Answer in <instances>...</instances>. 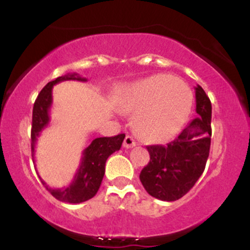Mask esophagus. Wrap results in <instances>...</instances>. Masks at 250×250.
Segmentation results:
<instances>
[{"mask_svg": "<svg viewBox=\"0 0 250 250\" xmlns=\"http://www.w3.org/2000/svg\"><path fill=\"white\" fill-rule=\"evenodd\" d=\"M135 146H136V142H135V140L133 139V137L131 136H125V142H123V147L125 148H133V147H135Z\"/></svg>", "mask_w": 250, "mask_h": 250, "instance_id": "obj_1", "label": "esophagus"}]
</instances>
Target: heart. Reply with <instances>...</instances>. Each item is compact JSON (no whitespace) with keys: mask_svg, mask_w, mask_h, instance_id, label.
<instances>
[{"mask_svg":"<svg viewBox=\"0 0 250 250\" xmlns=\"http://www.w3.org/2000/svg\"><path fill=\"white\" fill-rule=\"evenodd\" d=\"M193 102L190 88L167 74H157L128 85L119 104L125 111H136L135 123L145 139L163 142L180 130Z\"/></svg>","mask_w":250,"mask_h":250,"instance_id":"1","label":"heart"}]
</instances>
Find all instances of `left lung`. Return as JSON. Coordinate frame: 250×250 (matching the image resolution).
<instances>
[{
  "mask_svg": "<svg viewBox=\"0 0 250 250\" xmlns=\"http://www.w3.org/2000/svg\"><path fill=\"white\" fill-rule=\"evenodd\" d=\"M197 117L167 146H148L150 161L140 174L149 195L176 201L194 187L206 168L210 149L211 103L201 85L195 87Z\"/></svg>",
  "mask_w": 250,
  "mask_h": 250,
  "instance_id": "left-lung-1",
  "label": "left lung"
}]
</instances>
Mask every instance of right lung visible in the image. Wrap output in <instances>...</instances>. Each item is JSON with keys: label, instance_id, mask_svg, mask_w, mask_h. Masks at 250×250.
<instances>
[{"label": "right lung", "instance_id": "1", "mask_svg": "<svg viewBox=\"0 0 250 250\" xmlns=\"http://www.w3.org/2000/svg\"><path fill=\"white\" fill-rule=\"evenodd\" d=\"M68 80H77V81H87L84 77L79 76V74H68V75L60 76L56 80L51 81L42 89L41 93L37 96L33 108V125H31V156L33 162H35V145L37 137L41 131L49 125L50 116L49 110L53 103L51 91L56 83ZM125 134H119L113 137H97L83 150L81 165L77 169L74 180L70 185L64 188H50L41 177L47 190L53 195L55 199L62 202L68 203H81L94 197L101 186L102 179L104 176L105 162L111 154L120 150Z\"/></svg>", "mask_w": 250, "mask_h": 250}]
</instances>
